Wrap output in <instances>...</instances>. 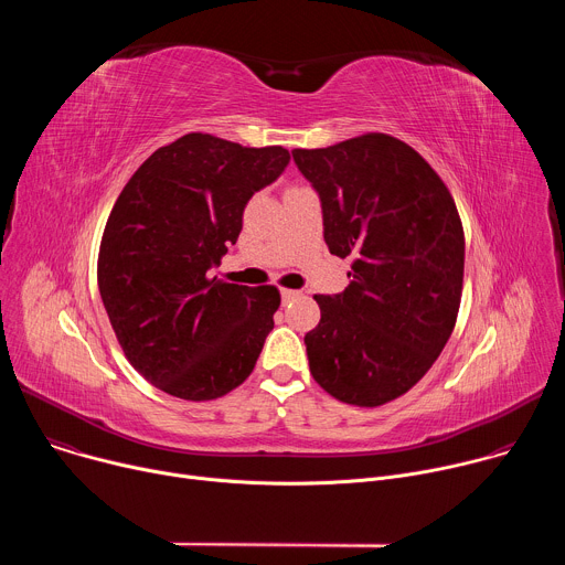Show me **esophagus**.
Instances as JSON below:
<instances>
[{"label":"esophagus","mask_w":565,"mask_h":565,"mask_svg":"<svg viewBox=\"0 0 565 565\" xmlns=\"http://www.w3.org/2000/svg\"><path fill=\"white\" fill-rule=\"evenodd\" d=\"M299 297V290H290V288H281V299L288 301V299H295Z\"/></svg>","instance_id":"1"}]
</instances>
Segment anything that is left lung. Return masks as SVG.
I'll return each instance as SVG.
<instances>
[{"mask_svg":"<svg viewBox=\"0 0 565 565\" xmlns=\"http://www.w3.org/2000/svg\"><path fill=\"white\" fill-rule=\"evenodd\" d=\"M292 158L321 199L331 255L353 259L344 292L315 295L310 373L347 405H386L423 380L456 327L465 270L456 203L427 160L388 134Z\"/></svg>","mask_w":565,"mask_h":565,"instance_id":"left-lung-1","label":"left lung"}]
</instances>
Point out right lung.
<instances>
[{
	"label": "right lung",
	"instance_id": "add662e5",
	"mask_svg": "<svg viewBox=\"0 0 565 565\" xmlns=\"http://www.w3.org/2000/svg\"><path fill=\"white\" fill-rule=\"evenodd\" d=\"M288 160L279 145L185 134L158 147L116 199L98 288L125 358L156 388L205 402L253 373L281 295L221 281L212 270L236 244L250 196Z\"/></svg>",
	"mask_w": 565,
	"mask_h": 565
}]
</instances>
